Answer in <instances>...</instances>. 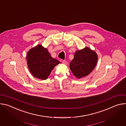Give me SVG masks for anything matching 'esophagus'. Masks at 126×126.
<instances>
[{"label": "esophagus", "instance_id": "1", "mask_svg": "<svg viewBox=\"0 0 126 126\" xmlns=\"http://www.w3.org/2000/svg\"><path fill=\"white\" fill-rule=\"evenodd\" d=\"M62 63L64 65H67L68 64V62L67 61H62Z\"/></svg>", "mask_w": 126, "mask_h": 126}]
</instances>
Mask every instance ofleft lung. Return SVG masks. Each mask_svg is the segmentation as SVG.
<instances>
[{
	"instance_id": "left-lung-1",
	"label": "left lung",
	"mask_w": 126,
	"mask_h": 126,
	"mask_svg": "<svg viewBox=\"0 0 126 126\" xmlns=\"http://www.w3.org/2000/svg\"><path fill=\"white\" fill-rule=\"evenodd\" d=\"M97 60L98 55L95 51L86 47L75 52L74 58L70 63V69L77 78L80 79L92 72Z\"/></svg>"
}]
</instances>
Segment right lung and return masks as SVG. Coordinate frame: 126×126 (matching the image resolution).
<instances>
[{
  "label": "right lung",
  "instance_id": "add662e5",
  "mask_svg": "<svg viewBox=\"0 0 126 126\" xmlns=\"http://www.w3.org/2000/svg\"><path fill=\"white\" fill-rule=\"evenodd\" d=\"M27 63L30 73L35 78L46 80L56 65L60 63L52 58L47 48L38 44L27 53Z\"/></svg>",
  "mask_w": 126,
  "mask_h": 126
}]
</instances>
